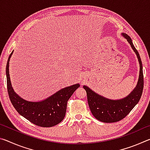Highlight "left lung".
Segmentation results:
<instances>
[{
  "label": "left lung",
  "instance_id": "obj_1",
  "mask_svg": "<svg viewBox=\"0 0 150 150\" xmlns=\"http://www.w3.org/2000/svg\"><path fill=\"white\" fill-rule=\"evenodd\" d=\"M121 35L130 44L139 62V74L136 87L126 97L113 100L95 93L87 86H83L87 92L88 104L93 115L96 119L105 123L116 122L125 118L138 104L143 92L144 75L141 58L130 37L124 33H122Z\"/></svg>",
  "mask_w": 150,
  "mask_h": 150
}]
</instances>
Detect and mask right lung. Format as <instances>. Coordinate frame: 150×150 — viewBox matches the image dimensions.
Here are the masks:
<instances>
[{
	"instance_id": "obj_1",
	"label": "right lung",
	"mask_w": 150,
	"mask_h": 150,
	"mask_svg": "<svg viewBox=\"0 0 150 150\" xmlns=\"http://www.w3.org/2000/svg\"><path fill=\"white\" fill-rule=\"evenodd\" d=\"M14 51L8 57L6 67L7 89L12 105L20 115L35 125L52 127L64 118L67 100L71 96L79 83L63 88L44 100L34 102L24 99L14 91L9 74V62Z\"/></svg>"
}]
</instances>
